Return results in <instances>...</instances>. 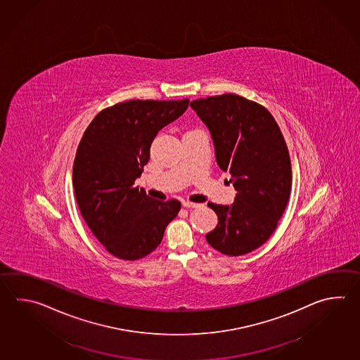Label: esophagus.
Returning <instances> with one entry per match:
<instances>
[{
  "label": "esophagus",
  "instance_id": "esophagus-1",
  "mask_svg": "<svg viewBox=\"0 0 360 360\" xmlns=\"http://www.w3.org/2000/svg\"><path fill=\"white\" fill-rule=\"evenodd\" d=\"M182 205H184V207H198V204L190 202V201H182Z\"/></svg>",
  "mask_w": 360,
  "mask_h": 360
}]
</instances>
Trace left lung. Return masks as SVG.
Segmentation results:
<instances>
[{"label": "left lung", "mask_w": 360, "mask_h": 360, "mask_svg": "<svg viewBox=\"0 0 360 360\" xmlns=\"http://www.w3.org/2000/svg\"><path fill=\"white\" fill-rule=\"evenodd\" d=\"M190 106L209 129L217 164L237 191L232 205L207 204L218 224L206 241L224 255H245L271 237L286 209L292 179L286 142L271 112L241 96L198 98Z\"/></svg>", "instance_id": "1"}]
</instances>
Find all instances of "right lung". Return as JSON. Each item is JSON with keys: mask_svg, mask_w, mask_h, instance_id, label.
Instances as JSON below:
<instances>
[{"mask_svg": "<svg viewBox=\"0 0 360 360\" xmlns=\"http://www.w3.org/2000/svg\"><path fill=\"white\" fill-rule=\"evenodd\" d=\"M188 103H117L98 112L82 137L74 159V195L89 229L114 257L137 260L153 252L181 209L178 200L158 201L133 184L158 132L181 117Z\"/></svg>", "mask_w": 360, "mask_h": 360, "instance_id": "right-lung-1", "label": "right lung"}]
</instances>
